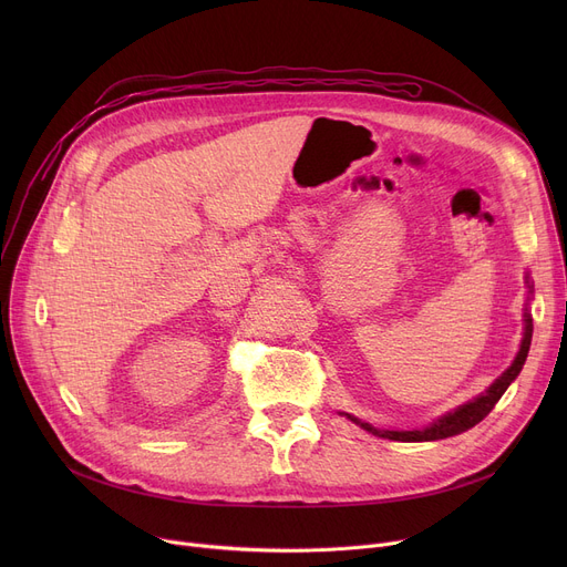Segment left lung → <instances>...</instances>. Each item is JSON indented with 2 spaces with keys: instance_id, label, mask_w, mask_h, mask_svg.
<instances>
[{
  "instance_id": "left-lung-1",
  "label": "left lung",
  "mask_w": 567,
  "mask_h": 567,
  "mask_svg": "<svg viewBox=\"0 0 567 567\" xmlns=\"http://www.w3.org/2000/svg\"><path fill=\"white\" fill-rule=\"evenodd\" d=\"M528 289H530V285H528ZM530 338H533V319H530L528 312H524V338H522V344H519V351L515 355L513 365L505 370L483 395H478L475 400L457 406L451 413L441 415L439 421H434L432 425H427L423 430H379V427H372L370 423L359 421L351 413H344V415H347L351 423L361 425L365 432H370L374 436H381V439H391V441H436V439H449V436L462 434V432L471 430L473 425H478L485 419V415L494 409V404L501 400V395L508 391V385L517 379V374L522 372V368L526 363Z\"/></svg>"
}]
</instances>
